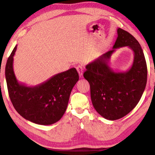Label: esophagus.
Instances as JSON below:
<instances>
[{"label": "esophagus", "instance_id": "esophagus-1", "mask_svg": "<svg viewBox=\"0 0 155 155\" xmlns=\"http://www.w3.org/2000/svg\"><path fill=\"white\" fill-rule=\"evenodd\" d=\"M76 69H77V71L79 74V76L80 78L82 77L83 76V67L81 66H80V65H79V66H78L76 67Z\"/></svg>", "mask_w": 155, "mask_h": 155}]
</instances>
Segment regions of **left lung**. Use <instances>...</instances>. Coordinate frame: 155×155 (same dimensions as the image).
Listing matches in <instances>:
<instances>
[{
  "label": "left lung",
  "mask_w": 155,
  "mask_h": 155,
  "mask_svg": "<svg viewBox=\"0 0 155 155\" xmlns=\"http://www.w3.org/2000/svg\"><path fill=\"white\" fill-rule=\"evenodd\" d=\"M112 50L86 65L83 76L90 84L92 105L104 118H123L137 106L145 90L147 69L141 46L129 32L118 28ZM128 46L134 52L131 67L126 72H114L108 62L116 48Z\"/></svg>",
  "instance_id": "8db88e82"
}]
</instances>
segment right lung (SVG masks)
Masks as SVG:
<instances>
[{
	"instance_id": "obj_1",
	"label": "right lung",
	"mask_w": 155,
	"mask_h": 155,
	"mask_svg": "<svg viewBox=\"0 0 155 155\" xmlns=\"http://www.w3.org/2000/svg\"><path fill=\"white\" fill-rule=\"evenodd\" d=\"M17 45L8 58L5 76L9 96L17 112L36 124L48 125L58 121L64 114L70 93L79 80L75 68L55 74L34 87L18 83L14 74L13 56Z\"/></svg>"
}]
</instances>
